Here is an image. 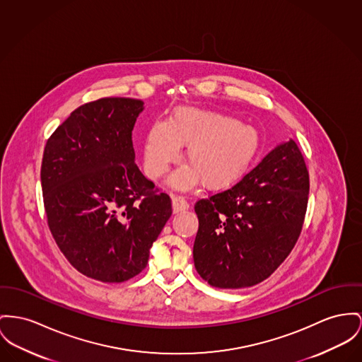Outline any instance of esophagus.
Masks as SVG:
<instances>
[{
  "label": "esophagus",
  "instance_id": "obj_1",
  "mask_svg": "<svg viewBox=\"0 0 362 362\" xmlns=\"http://www.w3.org/2000/svg\"><path fill=\"white\" fill-rule=\"evenodd\" d=\"M171 206H173V213L174 214H178V213L185 211V210L189 209V203L182 196H174L173 200H171Z\"/></svg>",
  "mask_w": 362,
  "mask_h": 362
}]
</instances>
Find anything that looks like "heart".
Here are the masks:
<instances>
[{"mask_svg":"<svg viewBox=\"0 0 362 362\" xmlns=\"http://www.w3.org/2000/svg\"><path fill=\"white\" fill-rule=\"evenodd\" d=\"M187 146L189 163L177 170L169 182L177 189H189L199 182L221 191L238 184L255 162L262 146L258 127L216 111L194 107L175 108L169 121H155L144 141V171L159 180L181 158Z\"/></svg>","mask_w":362,"mask_h":362,"instance_id":"1","label":"heart"}]
</instances>
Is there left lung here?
I'll use <instances>...</instances> for the list:
<instances>
[{"label": "left lung", "mask_w": 362, "mask_h": 362, "mask_svg": "<svg viewBox=\"0 0 362 362\" xmlns=\"http://www.w3.org/2000/svg\"><path fill=\"white\" fill-rule=\"evenodd\" d=\"M308 196L305 159L289 139L235 187L194 204L197 273L217 288H244L264 281L298 240Z\"/></svg>", "instance_id": "obj_1"}]
</instances>
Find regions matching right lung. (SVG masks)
I'll return each mask as SVG.
<instances>
[{"instance_id":"1","label":"right lung","mask_w":362,"mask_h":362,"mask_svg":"<svg viewBox=\"0 0 362 362\" xmlns=\"http://www.w3.org/2000/svg\"><path fill=\"white\" fill-rule=\"evenodd\" d=\"M141 100L78 107L47 143L41 184L53 239L82 274L122 283L144 270L171 200L139 170L132 132Z\"/></svg>"}]
</instances>
